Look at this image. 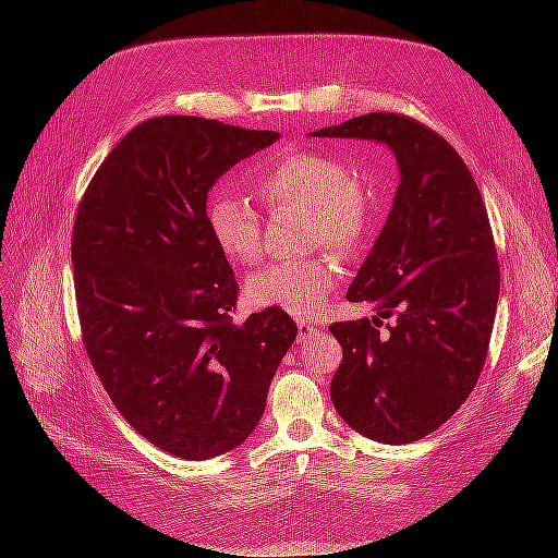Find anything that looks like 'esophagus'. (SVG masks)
Returning a JSON list of instances; mask_svg holds the SVG:
<instances>
[{"mask_svg":"<svg viewBox=\"0 0 558 558\" xmlns=\"http://www.w3.org/2000/svg\"><path fill=\"white\" fill-rule=\"evenodd\" d=\"M320 328L316 324H312V320H298V337L300 342H307L310 337H314Z\"/></svg>","mask_w":558,"mask_h":558,"instance_id":"obj_1","label":"esophagus"}]
</instances>
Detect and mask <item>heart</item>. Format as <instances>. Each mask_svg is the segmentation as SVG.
Returning a JSON list of instances; mask_svg holds the SVG:
<instances>
[{
  "mask_svg": "<svg viewBox=\"0 0 558 558\" xmlns=\"http://www.w3.org/2000/svg\"><path fill=\"white\" fill-rule=\"evenodd\" d=\"M256 191L272 211H307L310 244L353 251L369 228V197L347 167L324 154L293 150L269 162L256 179ZM207 230L216 248L232 263L251 265L260 258V218L242 197L211 195ZM342 275L335 256L272 263L251 272L244 286L253 307H275L293 316L314 314Z\"/></svg>",
  "mask_w": 558,
  "mask_h": 558,
  "instance_id": "1",
  "label": "heart"
}]
</instances>
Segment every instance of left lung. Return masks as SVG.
<instances>
[{"label":"left lung","mask_w":558,"mask_h":558,"mask_svg":"<svg viewBox=\"0 0 558 558\" xmlns=\"http://www.w3.org/2000/svg\"><path fill=\"white\" fill-rule=\"evenodd\" d=\"M388 146L400 183L347 300L377 314L330 332L342 363L330 398L347 424L384 445H410L461 408L484 367L500 269L484 199L461 156L430 128L365 113L312 132ZM381 317L395 324L384 333Z\"/></svg>","instance_id":"1"}]
</instances>
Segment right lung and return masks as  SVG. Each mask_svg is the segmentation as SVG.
<instances>
[{
    "instance_id": "obj_1",
    "label": "right lung",
    "mask_w": 558,
    "mask_h": 558,
    "mask_svg": "<svg viewBox=\"0 0 558 558\" xmlns=\"http://www.w3.org/2000/svg\"><path fill=\"white\" fill-rule=\"evenodd\" d=\"M279 140L195 116L132 128L83 195L74 289L83 344L116 410L185 461L240 447L298 335L275 307L232 324L238 281L207 230V195Z\"/></svg>"
}]
</instances>
